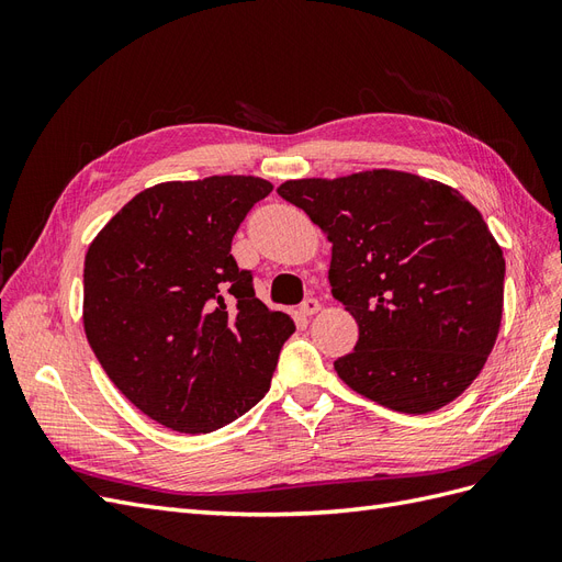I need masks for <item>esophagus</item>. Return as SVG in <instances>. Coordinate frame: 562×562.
I'll return each instance as SVG.
<instances>
[{"label":"esophagus","instance_id":"34e87169","mask_svg":"<svg viewBox=\"0 0 562 562\" xmlns=\"http://www.w3.org/2000/svg\"><path fill=\"white\" fill-rule=\"evenodd\" d=\"M321 310V302L316 297H307L302 304H300V312L302 316H314L316 312Z\"/></svg>","mask_w":562,"mask_h":562}]
</instances>
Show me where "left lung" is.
Masks as SVG:
<instances>
[{"label":"left lung","instance_id":"8db88e82","mask_svg":"<svg viewBox=\"0 0 562 562\" xmlns=\"http://www.w3.org/2000/svg\"><path fill=\"white\" fill-rule=\"evenodd\" d=\"M277 192L328 234L333 297L359 323L337 375L407 415L462 394L504 307L502 248L479 209L448 184L386 168L288 180Z\"/></svg>","mask_w":562,"mask_h":562}]
</instances>
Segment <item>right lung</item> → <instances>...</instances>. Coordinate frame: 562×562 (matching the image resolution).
Listing matches in <instances>:
<instances>
[{"instance_id": "add662e5", "label": "right lung", "mask_w": 562, "mask_h": 562, "mask_svg": "<svg viewBox=\"0 0 562 562\" xmlns=\"http://www.w3.org/2000/svg\"><path fill=\"white\" fill-rule=\"evenodd\" d=\"M271 182L211 176L133 196L83 262V328L95 359L147 417L209 434L262 401L291 316L255 297L232 239Z\"/></svg>"}]
</instances>
